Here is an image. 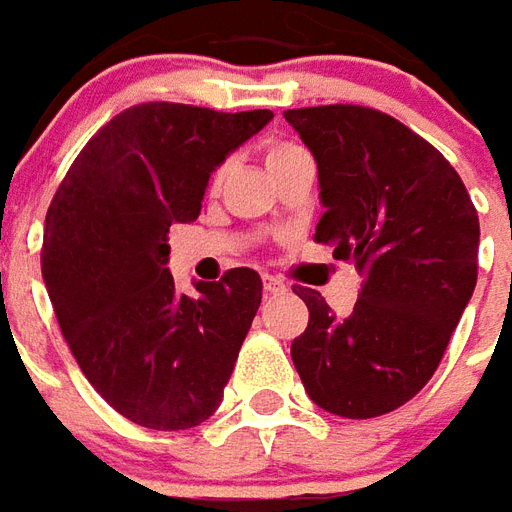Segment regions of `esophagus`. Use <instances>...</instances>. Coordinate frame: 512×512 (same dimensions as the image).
<instances>
[{
  "label": "esophagus",
  "instance_id": "esophagus-1",
  "mask_svg": "<svg viewBox=\"0 0 512 512\" xmlns=\"http://www.w3.org/2000/svg\"><path fill=\"white\" fill-rule=\"evenodd\" d=\"M263 290H266L268 296H271V293H282V290H285V282L277 277H263Z\"/></svg>",
  "mask_w": 512,
  "mask_h": 512
}]
</instances>
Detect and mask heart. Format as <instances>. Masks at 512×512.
<instances>
[{"instance_id": "obj_1", "label": "heart", "mask_w": 512, "mask_h": 512, "mask_svg": "<svg viewBox=\"0 0 512 512\" xmlns=\"http://www.w3.org/2000/svg\"><path fill=\"white\" fill-rule=\"evenodd\" d=\"M299 150L301 147L293 145V142H271V145L266 147V167L274 172V169H277L282 161H288L290 156H296ZM224 175H227V167H224V164H219V167L211 172V178H208V191L222 189Z\"/></svg>"}]
</instances>
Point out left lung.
<instances>
[{
  "instance_id": "8db88e82",
  "label": "left lung",
  "mask_w": 512,
  "mask_h": 512,
  "mask_svg": "<svg viewBox=\"0 0 512 512\" xmlns=\"http://www.w3.org/2000/svg\"><path fill=\"white\" fill-rule=\"evenodd\" d=\"M285 120L318 161L326 211L315 241L362 274L348 318L299 288L310 323L290 356L312 403L381 417L428 384L472 299L477 211L450 161L395 117L329 104L288 109Z\"/></svg>"
}]
</instances>
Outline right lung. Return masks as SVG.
Here are the masks:
<instances>
[{
    "label": "right lung",
    "instance_id": "add662e5",
    "mask_svg": "<svg viewBox=\"0 0 512 512\" xmlns=\"http://www.w3.org/2000/svg\"><path fill=\"white\" fill-rule=\"evenodd\" d=\"M271 117L136 104L98 128L51 200L40 271L62 337L95 392L142 428H194L222 403L263 282L230 268L183 296L167 233L200 216L213 169Z\"/></svg>",
    "mask_w": 512,
    "mask_h": 512
}]
</instances>
